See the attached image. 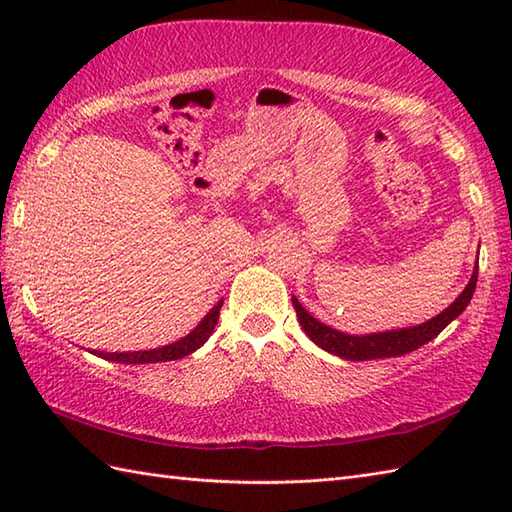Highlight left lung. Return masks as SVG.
Listing matches in <instances>:
<instances>
[{
  "label": "left lung",
  "mask_w": 512,
  "mask_h": 512,
  "mask_svg": "<svg viewBox=\"0 0 512 512\" xmlns=\"http://www.w3.org/2000/svg\"><path fill=\"white\" fill-rule=\"evenodd\" d=\"M477 284V266L471 275V281L460 292V297L455 299L447 310H442L438 317L424 321L413 328H400V330H387V332H374V334H345L330 328V325L314 319L308 310L301 306L297 297H292V306L297 310V319L301 323L303 332H306L312 343H317L321 350L330 352L334 356H341L345 361H372V358H391L402 356L413 350H418L420 345L429 343L431 339L447 328V325L458 319L460 314L469 306Z\"/></svg>",
  "instance_id": "left-lung-1"
}]
</instances>
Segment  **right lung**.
I'll use <instances>...</instances> for the list:
<instances>
[{
    "mask_svg": "<svg viewBox=\"0 0 512 512\" xmlns=\"http://www.w3.org/2000/svg\"><path fill=\"white\" fill-rule=\"evenodd\" d=\"M222 299L215 303V306L206 312V317L195 325V330L189 332L184 339L158 347V350H145V352H112V354H103V352H92L96 356L105 358V361H116V363H125V365H143V363H165V361H178V358L189 356L191 352L198 350L209 336L213 334L217 319H220V310H222Z\"/></svg>",
    "mask_w": 512,
    "mask_h": 512,
    "instance_id": "right-lung-1",
    "label": "right lung"
}]
</instances>
